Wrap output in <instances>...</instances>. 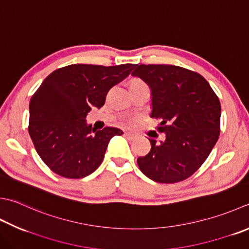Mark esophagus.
<instances>
[{"label":"esophagus","instance_id":"esophagus-1","mask_svg":"<svg viewBox=\"0 0 249 249\" xmlns=\"http://www.w3.org/2000/svg\"><path fill=\"white\" fill-rule=\"evenodd\" d=\"M124 136L129 140H134L136 138V135L131 134V133H124Z\"/></svg>","mask_w":249,"mask_h":249}]
</instances>
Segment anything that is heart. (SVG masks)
<instances>
[{"mask_svg":"<svg viewBox=\"0 0 249 249\" xmlns=\"http://www.w3.org/2000/svg\"><path fill=\"white\" fill-rule=\"evenodd\" d=\"M128 85H129L130 91L144 89H149V86H148L147 83H145L143 80H141L140 77H133V79L129 81ZM124 123H125V121H124Z\"/></svg>","mask_w":249,"mask_h":249,"instance_id":"b5f03b06","label":"heart"}]
</instances>
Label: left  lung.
<instances>
[{
    "mask_svg": "<svg viewBox=\"0 0 249 249\" xmlns=\"http://www.w3.org/2000/svg\"><path fill=\"white\" fill-rule=\"evenodd\" d=\"M131 75L151 89V118L160 120L165 140L149 139L150 152L137 160L141 172L160 183L179 182L202 166L220 134V101L197 72L173 65H137Z\"/></svg>",
    "mask_w": 249,
    "mask_h": 249,
    "instance_id": "left-lung-1",
    "label": "left lung"
}]
</instances>
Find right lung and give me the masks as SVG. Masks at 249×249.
Masks as SVG:
<instances>
[{
	"label": "right lung",
	"mask_w": 249,
	"mask_h": 249,
	"mask_svg": "<svg viewBox=\"0 0 249 249\" xmlns=\"http://www.w3.org/2000/svg\"><path fill=\"white\" fill-rule=\"evenodd\" d=\"M136 65H70L52 72L30 100L29 135L42 160L61 177L80 179L100 166L110 139L123 131L86 124L91 107L101 108L110 89Z\"/></svg>",
	"instance_id": "1"
}]
</instances>
